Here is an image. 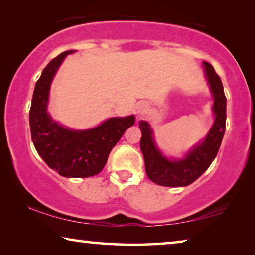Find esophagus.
Returning a JSON list of instances; mask_svg holds the SVG:
<instances>
[{
  "instance_id": "1",
  "label": "esophagus",
  "mask_w": 255,
  "mask_h": 255,
  "mask_svg": "<svg viewBox=\"0 0 255 255\" xmlns=\"http://www.w3.org/2000/svg\"><path fill=\"white\" fill-rule=\"evenodd\" d=\"M146 111V108L145 107H139L137 109V115H139V116H141V115H144V112Z\"/></svg>"
}]
</instances>
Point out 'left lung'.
Returning a JSON list of instances; mask_svg holds the SVG:
<instances>
[{"label":"left lung","mask_w":255,"mask_h":255,"mask_svg":"<svg viewBox=\"0 0 255 255\" xmlns=\"http://www.w3.org/2000/svg\"><path fill=\"white\" fill-rule=\"evenodd\" d=\"M205 73L214 94L215 123L200 145L193 148L187 157L180 161H169L156 148L153 132L146 122L139 123L141 130L140 149L145 161L146 174L154 183L164 187H185L199 178L208 169L221 147L226 127V97L223 83L214 67L202 62Z\"/></svg>","instance_id":"1"}]
</instances>
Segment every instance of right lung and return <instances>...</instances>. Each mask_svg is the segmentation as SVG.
I'll return each mask as SVG.
<instances>
[{"label": "right lung", "mask_w": 255, "mask_h": 255, "mask_svg": "<svg viewBox=\"0 0 255 255\" xmlns=\"http://www.w3.org/2000/svg\"><path fill=\"white\" fill-rule=\"evenodd\" d=\"M67 50L51 59L37 81L29 111L34 147L50 169L65 178H89L100 173L108 156L124 132L135 124V116L110 118L89 130H71L56 124L47 114L51 80Z\"/></svg>", "instance_id": "add662e5"}]
</instances>
